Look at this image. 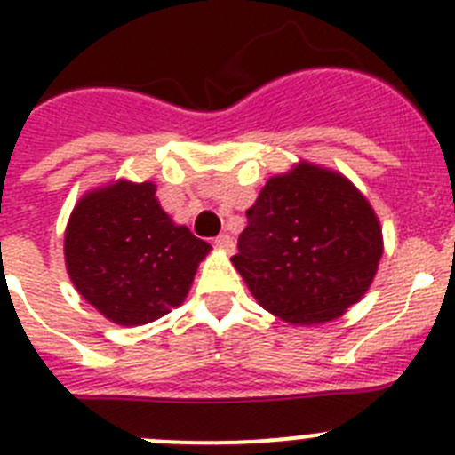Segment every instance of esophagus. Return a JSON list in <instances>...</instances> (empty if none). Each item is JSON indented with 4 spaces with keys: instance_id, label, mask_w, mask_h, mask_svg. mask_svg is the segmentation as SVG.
<instances>
[{
    "instance_id": "1",
    "label": "esophagus",
    "mask_w": 455,
    "mask_h": 455,
    "mask_svg": "<svg viewBox=\"0 0 455 455\" xmlns=\"http://www.w3.org/2000/svg\"><path fill=\"white\" fill-rule=\"evenodd\" d=\"M214 246L223 252H232L235 251V241H232L230 235H219L214 239Z\"/></svg>"
}]
</instances>
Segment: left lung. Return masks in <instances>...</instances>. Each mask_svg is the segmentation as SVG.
I'll return each mask as SVG.
<instances>
[{
	"label": "left lung",
	"mask_w": 455,
	"mask_h": 455,
	"mask_svg": "<svg viewBox=\"0 0 455 455\" xmlns=\"http://www.w3.org/2000/svg\"><path fill=\"white\" fill-rule=\"evenodd\" d=\"M246 216L232 264L271 315L300 325L335 321L371 287L383 228L341 172L299 162L264 184Z\"/></svg>",
	"instance_id": "left-lung-1"
}]
</instances>
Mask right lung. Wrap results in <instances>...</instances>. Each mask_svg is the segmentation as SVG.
<instances>
[{"label":"right lung","mask_w":455,"mask_h":455,"mask_svg":"<svg viewBox=\"0 0 455 455\" xmlns=\"http://www.w3.org/2000/svg\"><path fill=\"white\" fill-rule=\"evenodd\" d=\"M207 241L178 225L155 182L116 180L91 188L72 209L63 255L86 303L118 325H146L184 303Z\"/></svg>","instance_id":"right-lung-1"}]
</instances>
